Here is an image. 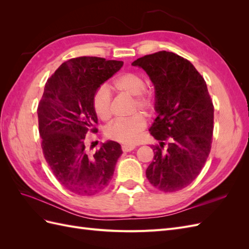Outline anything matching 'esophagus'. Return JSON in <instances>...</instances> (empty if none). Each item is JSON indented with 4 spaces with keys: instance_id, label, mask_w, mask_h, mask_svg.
Masks as SVG:
<instances>
[{
    "instance_id": "esophagus-1",
    "label": "esophagus",
    "mask_w": 249,
    "mask_h": 249,
    "mask_svg": "<svg viewBox=\"0 0 249 249\" xmlns=\"http://www.w3.org/2000/svg\"><path fill=\"white\" fill-rule=\"evenodd\" d=\"M135 148V145H132V144H124L122 145V149L124 150V152H131V150H133Z\"/></svg>"
}]
</instances>
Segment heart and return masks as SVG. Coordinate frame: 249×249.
Masks as SVG:
<instances>
[{"label":"heart","mask_w":249,"mask_h":249,"mask_svg":"<svg viewBox=\"0 0 249 249\" xmlns=\"http://www.w3.org/2000/svg\"><path fill=\"white\" fill-rule=\"evenodd\" d=\"M112 87L118 93L133 96L132 112L141 111L149 114L155 109V95L145 87V81L141 74L133 71L120 73L112 82ZM92 105L95 114L104 122L112 117V100L107 87L97 88L93 95ZM146 125L145 119L135 114L124 119H118L106 127V137L122 143H132L138 138Z\"/></svg>","instance_id":"1"}]
</instances>
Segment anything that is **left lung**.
Returning a JSON list of instances; mask_svg holds the SVG:
<instances>
[{
  "instance_id": "8db88e82",
  "label": "left lung",
  "mask_w": 249,
  "mask_h": 249,
  "mask_svg": "<svg viewBox=\"0 0 249 249\" xmlns=\"http://www.w3.org/2000/svg\"><path fill=\"white\" fill-rule=\"evenodd\" d=\"M144 70L156 89L158 116L150 135L154 161L146 178L156 189L176 192L200 173L211 152L214 106L206 81L187 59L161 51L132 63Z\"/></svg>"
}]
</instances>
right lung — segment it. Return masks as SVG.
<instances>
[{"label": "right lung", "instance_id": "right-lung-1", "mask_svg": "<svg viewBox=\"0 0 249 249\" xmlns=\"http://www.w3.org/2000/svg\"><path fill=\"white\" fill-rule=\"evenodd\" d=\"M123 64L100 57L72 58L46 83L37 108L42 153L58 182L72 193L91 196L106 189L123 154L115 141L104 143L93 155L84 143L88 132H97L93 95Z\"/></svg>", "mask_w": 249, "mask_h": 249}]
</instances>
